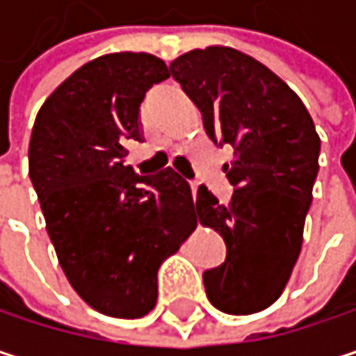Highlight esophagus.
Returning a JSON list of instances; mask_svg holds the SVG:
<instances>
[{
  "instance_id": "obj_1",
  "label": "esophagus",
  "mask_w": 356,
  "mask_h": 356,
  "mask_svg": "<svg viewBox=\"0 0 356 356\" xmlns=\"http://www.w3.org/2000/svg\"><path fill=\"white\" fill-rule=\"evenodd\" d=\"M191 191H193V197H197V183L195 181L191 183Z\"/></svg>"
}]
</instances>
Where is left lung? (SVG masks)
<instances>
[{
    "mask_svg": "<svg viewBox=\"0 0 356 356\" xmlns=\"http://www.w3.org/2000/svg\"><path fill=\"white\" fill-rule=\"evenodd\" d=\"M171 76L200 108L208 138L235 148L222 167L231 202L220 204L206 185L193 202L195 218L227 243L225 264L204 272L206 295L225 314H257L282 295L301 253L320 136L289 84L233 47L187 51Z\"/></svg>",
    "mask_w": 356,
    "mask_h": 356,
    "instance_id": "left-lung-1",
    "label": "left lung"
}]
</instances>
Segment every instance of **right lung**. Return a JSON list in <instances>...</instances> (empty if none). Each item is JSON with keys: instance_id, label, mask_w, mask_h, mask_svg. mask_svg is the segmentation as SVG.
<instances>
[{"instance_id": "right-lung-1", "label": "right lung", "mask_w": 356, "mask_h": 356, "mask_svg": "<svg viewBox=\"0 0 356 356\" xmlns=\"http://www.w3.org/2000/svg\"><path fill=\"white\" fill-rule=\"evenodd\" d=\"M171 76L150 53H108L78 67L38 108L29 175L74 291L99 314L138 320L159 297V268L195 227L189 183L171 167L140 177V105Z\"/></svg>"}]
</instances>
